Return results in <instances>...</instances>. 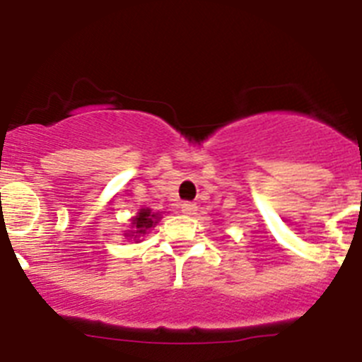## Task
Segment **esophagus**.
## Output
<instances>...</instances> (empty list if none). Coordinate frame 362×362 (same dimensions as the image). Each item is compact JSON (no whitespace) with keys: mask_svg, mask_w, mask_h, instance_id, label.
Returning <instances> with one entry per match:
<instances>
[{"mask_svg":"<svg viewBox=\"0 0 362 362\" xmlns=\"http://www.w3.org/2000/svg\"><path fill=\"white\" fill-rule=\"evenodd\" d=\"M181 211L185 214H195V211H197V204H193V202H182L181 204Z\"/></svg>","mask_w":362,"mask_h":362,"instance_id":"34e87169","label":"esophagus"}]
</instances>
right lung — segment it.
I'll return each mask as SVG.
<instances>
[{
    "label": "right lung",
    "instance_id": "right-lung-1",
    "mask_svg": "<svg viewBox=\"0 0 362 362\" xmlns=\"http://www.w3.org/2000/svg\"><path fill=\"white\" fill-rule=\"evenodd\" d=\"M160 216L158 213H151V209H141L137 213V216L132 218V230H128L127 238L137 241L141 235H144L149 228L155 227L158 223Z\"/></svg>",
    "mask_w": 362,
    "mask_h": 362
}]
</instances>
